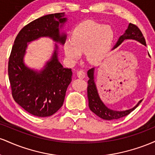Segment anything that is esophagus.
<instances>
[{
	"label": "esophagus",
	"instance_id": "esophagus-1",
	"mask_svg": "<svg viewBox=\"0 0 155 155\" xmlns=\"http://www.w3.org/2000/svg\"><path fill=\"white\" fill-rule=\"evenodd\" d=\"M77 76L79 79H84L86 76V74H85V72L84 71L80 70L79 71H77Z\"/></svg>",
	"mask_w": 155,
	"mask_h": 155
}]
</instances>
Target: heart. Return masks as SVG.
Masks as SVG:
<instances>
[{"instance_id": "obj_1", "label": "heart", "mask_w": 155, "mask_h": 155, "mask_svg": "<svg viewBox=\"0 0 155 155\" xmlns=\"http://www.w3.org/2000/svg\"><path fill=\"white\" fill-rule=\"evenodd\" d=\"M114 38V31L110 25L85 21L74 28L71 40L65 41L64 51L71 61L78 60L81 53L86 52L90 63H100L111 51Z\"/></svg>"}]
</instances>
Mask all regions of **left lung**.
<instances>
[{
    "label": "left lung",
    "mask_w": 155,
    "mask_h": 155,
    "mask_svg": "<svg viewBox=\"0 0 155 155\" xmlns=\"http://www.w3.org/2000/svg\"><path fill=\"white\" fill-rule=\"evenodd\" d=\"M124 40H135L142 44L143 45L147 46L145 38L142 34L141 31L136 25L131 24V23L129 24L127 29L124 32V34L119 38L117 44H115L112 50L118 47ZM94 74H95V68H92L87 71V76L90 79L88 80L87 87L89 107L94 114L101 117V119L106 120H113L122 118V117L128 115L130 112L136 109L138 106V105L141 103L142 100H140L138 101V104L134 107L127 110H124V111H117V110H113L107 107L101 99L100 95L98 94V91H97V87H96L95 82Z\"/></svg>",
    "instance_id": "left-lung-1"
}]
</instances>
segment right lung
I'll return each mask as SVG.
<instances>
[{
    "mask_svg": "<svg viewBox=\"0 0 155 155\" xmlns=\"http://www.w3.org/2000/svg\"><path fill=\"white\" fill-rule=\"evenodd\" d=\"M66 22L65 13L43 16L25 26L14 42L8 67L12 96L16 103L34 116L45 117L56 113L63 106L71 82V69L64 68L58 59V43L64 45L67 37L60 29ZM44 37L54 41L55 49L38 71L28 67L24 58L29 43Z\"/></svg>",
    "mask_w": 155,
    "mask_h": 155,
    "instance_id": "obj_1",
    "label": "right lung"
}]
</instances>
